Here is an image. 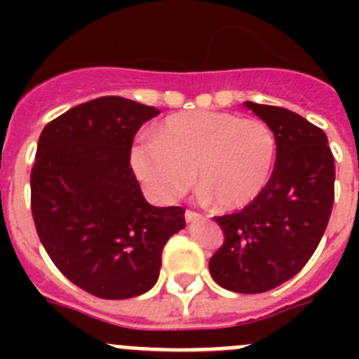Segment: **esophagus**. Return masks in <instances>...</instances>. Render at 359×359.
I'll return each mask as SVG.
<instances>
[{"instance_id": "esophagus-1", "label": "esophagus", "mask_w": 359, "mask_h": 359, "mask_svg": "<svg viewBox=\"0 0 359 359\" xmlns=\"http://www.w3.org/2000/svg\"><path fill=\"white\" fill-rule=\"evenodd\" d=\"M199 217H201V214H198V212L189 210V208L185 210V221H187V223H194V221H198Z\"/></svg>"}]
</instances>
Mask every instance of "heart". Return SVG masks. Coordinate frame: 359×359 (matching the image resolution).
<instances>
[{
    "mask_svg": "<svg viewBox=\"0 0 359 359\" xmlns=\"http://www.w3.org/2000/svg\"><path fill=\"white\" fill-rule=\"evenodd\" d=\"M277 158V140L268 123L226 111H187L158 126L156 138L131 149L136 177L156 199L176 201L198 185L215 207L236 210L261 196Z\"/></svg>",
    "mask_w": 359,
    "mask_h": 359,
    "instance_id": "b5f03b06",
    "label": "heart"
}]
</instances>
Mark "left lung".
I'll use <instances>...</instances> for the list:
<instances>
[{
    "mask_svg": "<svg viewBox=\"0 0 359 359\" xmlns=\"http://www.w3.org/2000/svg\"><path fill=\"white\" fill-rule=\"evenodd\" d=\"M268 123L277 160L261 196L215 217L224 243L208 262L219 286L264 293L300 271L315 253L334 201V158L327 136L290 109L244 102Z\"/></svg>",
    "mask_w": 359,
    "mask_h": 359,
    "instance_id": "obj_1",
    "label": "left lung"
}]
</instances>
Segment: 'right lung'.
<instances>
[{"label":"right lung","mask_w":359,"mask_h":359,"mask_svg":"<svg viewBox=\"0 0 359 359\" xmlns=\"http://www.w3.org/2000/svg\"><path fill=\"white\" fill-rule=\"evenodd\" d=\"M160 111L122 97L72 107L43 129L30 174L37 236L66 278L98 298L138 297L156 284L185 208L149 205L131 167L142 123Z\"/></svg>","instance_id":"add662e5"}]
</instances>
